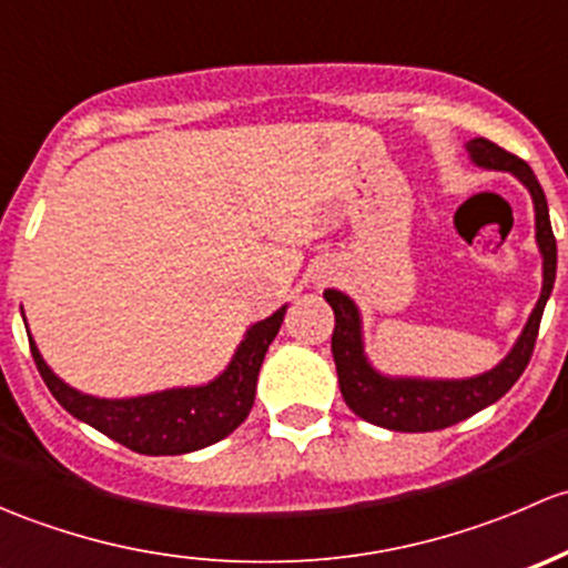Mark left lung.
Instances as JSON below:
<instances>
[{
  "mask_svg": "<svg viewBox=\"0 0 568 568\" xmlns=\"http://www.w3.org/2000/svg\"><path fill=\"white\" fill-rule=\"evenodd\" d=\"M467 153L473 163L484 169L511 172L534 196L536 207V243H539L541 260H545V284H541L539 303L530 314L528 325L519 333L511 353L500 361L495 369L467 379H415V377H385L366 361L364 338H361V314L355 303L344 292L325 290V301L331 303L333 317V361L338 372V388L344 402L355 415L369 424L394 432H435L470 418L473 413L484 410L498 402L508 388L519 379L534 355L536 336H539L541 314H545L547 297L555 284V265H558V245H555L552 224L545 191L536 180L534 169L523 158L506 153L489 139H473L467 142Z\"/></svg>",
  "mask_w": 568,
  "mask_h": 568,
  "instance_id": "1",
  "label": "left lung"
}]
</instances>
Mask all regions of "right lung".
Segmentation results:
<instances>
[{
  "label": "right lung",
  "instance_id": "obj_1",
  "mask_svg": "<svg viewBox=\"0 0 568 568\" xmlns=\"http://www.w3.org/2000/svg\"><path fill=\"white\" fill-rule=\"evenodd\" d=\"M284 312L286 306L262 323L251 325L235 358L213 383L199 385V388L158 390V394L133 396V399H98V396L81 394L45 366L32 336H29V349H32L34 366L43 383L73 418L95 426L98 432L136 454L174 457V454L199 452V448L224 440L248 418L254 407L260 366L284 323Z\"/></svg>",
  "mask_w": 568,
  "mask_h": 568
}]
</instances>
